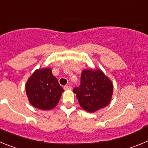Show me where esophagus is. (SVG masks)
Wrapping results in <instances>:
<instances>
[{
  "label": "esophagus",
  "mask_w": 148,
  "mask_h": 148,
  "mask_svg": "<svg viewBox=\"0 0 148 148\" xmlns=\"http://www.w3.org/2000/svg\"><path fill=\"white\" fill-rule=\"evenodd\" d=\"M64 89L66 90H71V86H64Z\"/></svg>",
  "instance_id": "1"
}]
</instances>
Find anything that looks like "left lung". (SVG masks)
Returning <instances> with one entry per match:
<instances>
[{
  "instance_id": "8db88e82",
  "label": "left lung",
  "mask_w": 148,
  "mask_h": 148,
  "mask_svg": "<svg viewBox=\"0 0 148 148\" xmlns=\"http://www.w3.org/2000/svg\"><path fill=\"white\" fill-rule=\"evenodd\" d=\"M113 89L111 80L100 69H85L81 74L80 86L73 91L81 108L94 113L110 103Z\"/></svg>"
}]
</instances>
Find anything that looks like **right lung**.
I'll list each match as a JSON object with an SVG mask.
<instances>
[{
  "instance_id": "1",
  "label": "right lung",
  "mask_w": 148,
  "mask_h": 148,
  "mask_svg": "<svg viewBox=\"0 0 148 148\" xmlns=\"http://www.w3.org/2000/svg\"><path fill=\"white\" fill-rule=\"evenodd\" d=\"M51 71L49 68L38 69L26 82V92L29 102L40 110L54 108L64 91Z\"/></svg>"
}]
</instances>
